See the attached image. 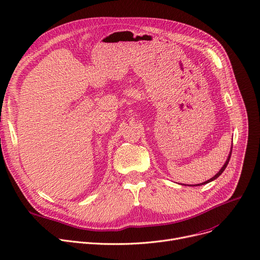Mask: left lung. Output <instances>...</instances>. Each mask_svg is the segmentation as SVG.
Masks as SVG:
<instances>
[{
    "label": "left lung",
    "instance_id": "1",
    "mask_svg": "<svg viewBox=\"0 0 260 260\" xmlns=\"http://www.w3.org/2000/svg\"><path fill=\"white\" fill-rule=\"evenodd\" d=\"M231 152H232V148H231V151H230V154H229V156H228V158H226V160H225V162L223 164V166L221 167V169L214 175L213 176L212 178H210L209 180H207V181H204V182H202V184H197V185H188V186H192V187H196V186H203V185H206V184H208V182H211V181H213V180H215L217 177H219L220 175H221V173L224 171V169L226 168V166H228V162H229V160H230V157H231Z\"/></svg>",
    "mask_w": 260,
    "mask_h": 260
}]
</instances>
